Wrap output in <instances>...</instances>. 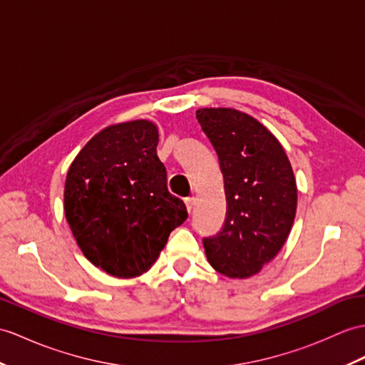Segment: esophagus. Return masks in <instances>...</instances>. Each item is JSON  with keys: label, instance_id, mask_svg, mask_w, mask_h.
Instances as JSON below:
<instances>
[{"label": "esophagus", "instance_id": "obj_1", "mask_svg": "<svg viewBox=\"0 0 365 365\" xmlns=\"http://www.w3.org/2000/svg\"><path fill=\"white\" fill-rule=\"evenodd\" d=\"M185 203H186V210H188V213H191L194 205H196V199H194V197H186Z\"/></svg>", "mask_w": 365, "mask_h": 365}]
</instances>
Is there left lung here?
I'll list each match as a JSON object with an SVG mask.
<instances>
[{"label": "left lung", "instance_id": "1", "mask_svg": "<svg viewBox=\"0 0 365 365\" xmlns=\"http://www.w3.org/2000/svg\"><path fill=\"white\" fill-rule=\"evenodd\" d=\"M196 118L219 158L227 213L222 230L203 238L219 274L247 278L272 261L291 232L297 186L282 144L235 108H200Z\"/></svg>", "mask_w": 365, "mask_h": 365}]
</instances>
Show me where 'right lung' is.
Segmentation results:
<instances>
[{
    "label": "right lung",
    "mask_w": 365,
    "mask_h": 365,
    "mask_svg": "<svg viewBox=\"0 0 365 365\" xmlns=\"http://www.w3.org/2000/svg\"><path fill=\"white\" fill-rule=\"evenodd\" d=\"M158 130L146 120L110 125L74 158L65 182V216L82 253L118 278L149 270L188 217L166 186Z\"/></svg>",
    "instance_id": "right-lung-1"
}]
</instances>
